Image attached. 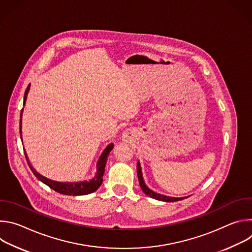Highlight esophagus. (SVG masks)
<instances>
[{"label": "esophagus", "mask_w": 252, "mask_h": 252, "mask_svg": "<svg viewBox=\"0 0 252 252\" xmlns=\"http://www.w3.org/2000/svg\"><path fill=\"white\" fill-rule=\"evenodd\" d=\"M132 138V134L129 130H126L124 133H123V140L126 141V142H128L130 141Z\"/></svg>", "instance_id": "obj_1"}]
</instances>
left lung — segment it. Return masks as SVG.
<instances>
[{
	"instance_id": "obj_1",
	"label": "left lung",
	"mask_w": 252,
	"mask_h": 252,
	"mask_svg": "<svg viewBox=\"0 0 252 252\" xmlns=\"http://www.w3.org/2000/svg\"><path fill=\"white\" fill-rule=\"evenodd\" d=\"M136 170H137V176H138V182H139V186H140V189H142V191L145 192L147 195H149L150 197L152 198H155V199H158V200H160V201H165V202H172V201H178V200H183L189 196H186V197H172V196H167V195H163V194H160V193H158L154 190H152L151 189H149L145 183V181H143V177H142V171H141V167H140V163L139 161H137L136 163Z\"/></svg>"
}]
</instances>
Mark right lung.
<instances>
[{"label": "right lung", "mask_w": 252, "mask_h": 252, "mask_svg": "<svg viewBox=\"0 0 252 252\" xmlns=\"http://www.w3.org/2000/svg\"><path fill=\"white\" fill-rule=\"evenodd\" d=\"M31 88V84H29L26 92H25V95H24V106L26 104V100H27V96H28V93L30 91ZM23 112L24 109H22L21 111V116H20V135H21V139L23 142V137H22V117H23ZM114 149V143H110L107 146L103 152L101 153L100 157L98 158V160L96 162V172L95 175L90 179V181H84V182H75V183H61V182H56V181H52L50 178L45 177L44 175L40 174L37 170H35L28 158V155L25 151V157L26 159L28 161V164L31 168V170L32 171V173L35 175L39 181H41L43 184L47 185L48 187H50L52 189L58 191L59 193L62 194H66V195H86V194H90L94 191H95L101 185L102 183V175L104 173V167L106 164V160H107V157H109L110 153L112 152V150Z\"/></svg>", "instance_id": "1"}]
</instances>
